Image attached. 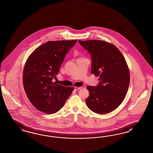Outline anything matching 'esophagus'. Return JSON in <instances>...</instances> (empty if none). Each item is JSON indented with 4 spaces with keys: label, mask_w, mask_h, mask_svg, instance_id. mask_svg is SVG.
Masks as SVG:
<instances>
[{
    "label": "esophagus",
    "mask_w": 153,
    "mask_h": 153,
    "mask_svg": "<svg viewBox=\"0 0 153 153\" xmlns=\"http://www.w3.org/2000/svg\"><path fill=\"white\" fill-rule=\"evenodd\" d=\"M82 88V86H74V89L75 90H79V89H81Z\"/></svg>",
    "instance_id": "esophagus-1"
}]
</instances>
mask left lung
Returning <instances> with one entry per match:
<instances>
[{
    "mask_svg": "<svg viewBox=\"0 0 153 153\" xmlns=\"http://www.w3.org/2000/svg\"><path fill=\"white\" fill-rule=\"evenodd\" d=\"M91 55V74L99 76L97 86H88L89 96L86 104L91 110L105 114L115 110L126 95L130 71L122 53L108 42L92 40H79Z\"/></svg>",
    "mask_w": 153,
    "mask_h": 153,
    "instance_id": "left-lung-1",
    "label": "left lung"
}]
</instances>
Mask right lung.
<instances>
[{"instance_id": "obj_1", "label": "right lung", "mask_w": 153, "mask_h": 153, "mask_svg": "<svg viewBox=\"0 0 153 153\" xmlns=\"http://www.w3.org/2000/svg\"><path fill=\"white\" fill-rule=\"evenodd\" d=\"M51 41L35 49L25 62L23 74L25 92L37 109L47 114L58 111L72 94L74 87L56 84L52 79L58 74L68 52L77 42Z\"/></svg>"}]
</instances>
